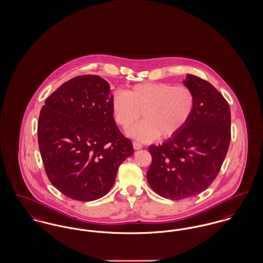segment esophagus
Segmentation results:
<instances>
[{
  "label": "esophagus",
  "instance_id": "1",
  "mask_svg": "<svg viewBox=\"0 0 263 263\" xmlns=\"http://www.w3.org/2000/svg\"><path fill=\"white\" fill-rule=\"evenodd\" d=\"M142 146H143V145H142L141 143H139V142H133V147H134V149H135V150H139V149H141Z\"/></svg>",
  "mask_w": 263,
  "mask_h": 263
}]
</instances>
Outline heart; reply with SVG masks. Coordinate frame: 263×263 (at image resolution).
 <instances>
[{"label": "heart", "instance_id": "obj_1", "mask_svg": "<svg viewBox=\"0 0 263 263\" xmlns=\"http://www.w3.org/2000/svg\"><path fill=\"white\" fill-rule=\"evenodd\" d=\"M111 104L115 122L124 130L138 121L142 113L144 120L130 135L140 141H151L158 136L171 139L179 135L194 113L196 99L186 86L151 82L135 85L126 93L114 92Z\"/></svg>", "mask_w": 263, "mask_h": 263}]
</instances>
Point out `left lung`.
Returning a JSON list of instances; mask_svg holds the SVG:
<instances>
[{
	"label": "left lung",
	"mask_w": 263,
	"mask_h": 263,
	"mask_svg": "<svg viewBox=\"0 0 263 263\" xmlns=\"http://www.w3.org/2000/svg\"><path fill=\"white\" fill-rule=\"evenodd\" d=\"M195 95L194 113L179 135L148 147L152 162L147 181L162 197L181 200L200 194L217 177L231 139L227 101L209 82L188 74Z\"/></svg>",
	"instance_id": "8db88e82"
}]
</instances>
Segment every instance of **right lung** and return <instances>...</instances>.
Returning a JSON list of instances; mask_svg holds the SVG:
<instances>
[{
	"label": "right lung",
	"mask_w": 263,
	"mask_h": 263,
	"mask_svg": "<svg viewBox=\"0 0 263 263\" xmlns=\"http://www.w3.org/2000/svg\"><path fill=\"white\" fill-rule=\"evenodd\" d=\"M108 82L82 75L65 82L42 107L38 143L45 172L65 196L93 201L113 186L118 168L134 153L117 127Z\"/></svg>",
	"instance_id": "obj_1"
}]
</instances>
